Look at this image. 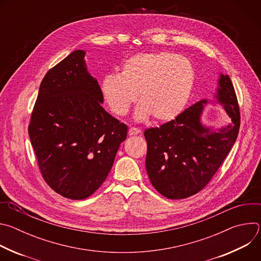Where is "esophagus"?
I'll return each mask as SVG.
<instances>
[{
    "label": "esophagus",
    "instance_id": "1",
    "mask_svg": "<svg viewBox=\"0 0 261 261\" xmlns=\"http://www.w3.org/2000/svg\"><path fill=\"white\" fill-rule=\"evenodd\" d=\"M140 133H141V130H140V129H138V128H134V127L130 128V129H129V131H128V134H129L130 136L138 135V134H140Z\"/></svg>",
    "mask_w": 261,
    "mask_h": 261
}]
</instances>
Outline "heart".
Here are the masks:
<instances>
[{
    "mask_svg": "<svg viewBox=\"0 0 261 261\" xmlns=\"http://www.w3.org/2000/svg\"><path fill=\"white\" fill-rule=\"evenodd\" d=\"M194 81L195 71L187 58L167 51L138 54L124 62L120 75H105L100 91L116 116L127 115L138 95L135 120L153 116L159 122H167L181 113Z\"/></svg>",
    "mask_w": 261,
    "mask_h": 261,
    "instance_id": "1",
    "label": "heart"
}]
</instances>
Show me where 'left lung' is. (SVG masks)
I'll use <instances>...</instances> for the list:
<instances>
[{
	"instance_id": "1",
	"label": "left lung",
	"mask_w": 261,
	"mask_h": 261,
	"mask_svg": "<svg viewBox=\"0 0 261 261\" xmlns=\"http://www.w3.org/2000/svg\"><path fill=\"white\" fill-rule=\"evenodd\" d=\"M215 95L231 124L214 131L201 123L206 99L184 110L175 120L144 131L145 168L154 188L169 199L190 197L203 189L234 144L240 108L228 75L220 74Z\"/></svg>"
}]
</instances>
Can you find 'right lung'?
<instances>
[{
  "label": "right lung",
  "mask_w": 261,
  "mask_h": 261,
  "mask_svg": "<svg viewBox=\"0 0 261 261\" xmlns=\"http://www.w3.org/2000/svg\"><path fill=\"white\" fill-rule=\"evenodd\" d=\"M84 50H74L43 77L29 135L49 187L74 200L91 196L107 177L128 127L102 107Z\"/></svg>",
  "instance_id": "1"
}]
</instances>
